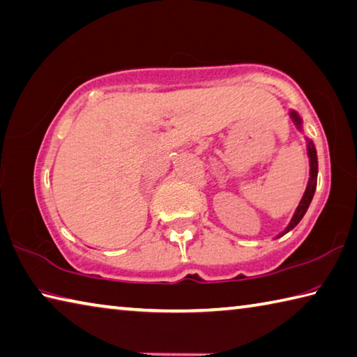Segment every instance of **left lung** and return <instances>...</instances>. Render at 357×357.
Here are the masks:
<instances>
[{
  "instance_id": "left-lung-1",
  "label": "left lung",
  "mask_w": 357,
  "mask_h": 357,
  "mask_svg": "<svg viewBox=\"0 0 357 357\" xmlns=\"http://www.w3.org/2000/svg\"><path fill=\"white\" fill-rule=\"evenodd\" d=\"M290 116H291V120L295 121L298 129H301V119L298 116V114L295 111H291ZM307 156H309V164H310V178H309V183L306 187V192H304V195L300 201V204H298V207H296L294 217H291L290 223L287 225V228L284 229L282 234H286V232H289L290 229H294L295 226L301 222V218L304 217V213H306L310 201H312V198H314V193L317 189V173H319V162H317V151H315L312 140H307Z\"/></svg>"
}]
</instances>
